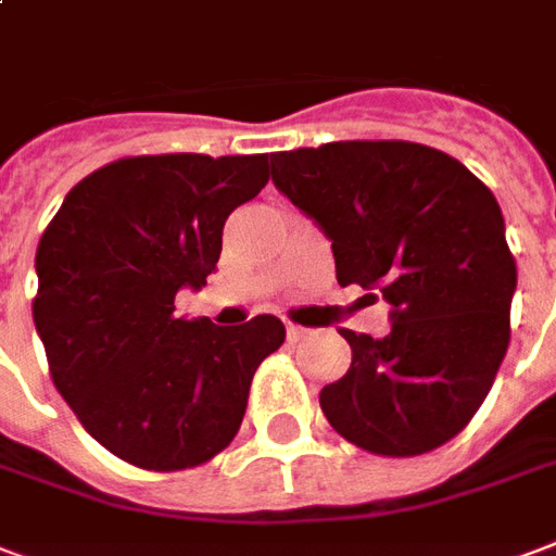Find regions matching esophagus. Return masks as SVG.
Instances as JSON below:
<instances>
[{
  "instance_id": "34e87169",
  "label": "esophagus",
  "mask_w": 556,
  "mask_h": 556,
  "mask_svg": "<svg viewBox=\"0 0 556 556\" xmlns=\"http://www.w3.org/2000/svg\"><path fill=\"white\" fill-rule=\"evenodd\" d=\"M307 337V328H299V325H287V340L299 342Z\"/></svg>"
}]
</instances>
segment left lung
Listing matches in <instances>:
<instances>
[{
  "instance_id": "1",
  "label": "left lung",
  "mask_w": 556,
  "mask_h": 556,
  "mask_svg": "<svg viewBox=\"0 0 556 556\" xmlns=\"http://www.w3.org/2000/svg\"><path fill=\"white\" fill-rule=\"evenodd\" d=\"M273 184L331 240L337 281L378 290L390 333L342 328L352 366L319 392L345 440L425 454L460 433L510 345L516 261L490 187L431 146L342 140L275 152Z\"/></svg>"
}]
</instances>
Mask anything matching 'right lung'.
I'll return each mask as SVG.
<instances>
[{
  "label": "right lung",
  "instance_id": "1",
  "mask_svg": "<svg viewBox=\"0 0 556 556\" xmlns=\"http://www.w3.org/2000/svg\"><path fill=\"white\" fill-rule=\"evenodd\" d=\"M269 181L266 154H140L66 193L37 245L35 328L64 402L96 442L140 469L207 463L240 431L278 316L223 328L175 316L202 290L225 219Z\"/></svg>",
  "mask_w": 556,
  "mask_h": 556
}]
</instances>
